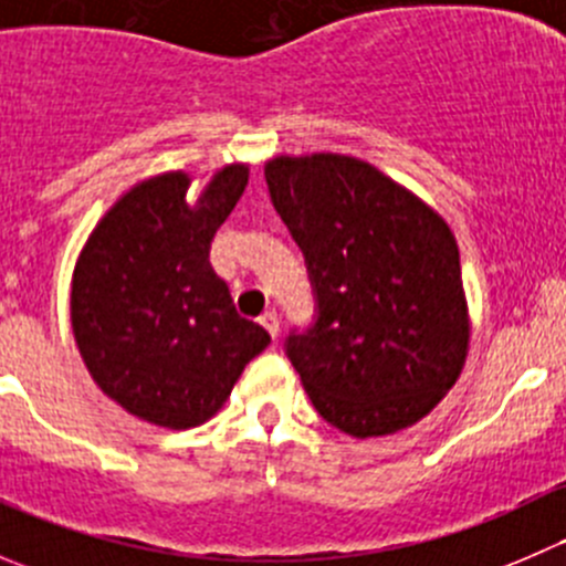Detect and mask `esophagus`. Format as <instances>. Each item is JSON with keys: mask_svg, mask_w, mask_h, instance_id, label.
Segmentation results:
<instances>
[{"mask_svg": "<svg viewBox=\"0 0 566 566\" xmlns=\"http://www.w3.org/2000/svg\"><path fill=\"white\" fill-rule=\"evenodd\" d=\"M260 323H262V328L268 331V334H271V336H279V317H276V312H273V310L262 312Z\"/></svg>", "mask_w": 566, "mask_h": 566, "instance_id": "34e87169", "label": "esophagus"}]
</instances>
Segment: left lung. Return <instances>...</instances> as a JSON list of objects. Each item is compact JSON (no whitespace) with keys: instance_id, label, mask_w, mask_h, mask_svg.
<instances>
[{"instance_id":"obj_1","label":"left lung","mask_w":566,"mask_h":566,"mask_svg":"<svg viewBox=\"0 0 566 566\" xmlns=\"http://www.w3.org/2000/svg\"><path fill=\"white\" fill-rule=\"evenodd\" d=\"M304 251L317 317L287 336L312 405L353 438L424 419L468 356L460 251L447 221L373 164L336 153L265 164Z\"/></svg>"}]
</instances>
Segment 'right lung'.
Listing matches in <instances>:
<instances>
[{
    "label": "right lung",
    "mask_w": 566,
    "mask_h": 566,
    "mask_svg": "<svg viewBox=\"0 0 566 566\" xmlns=\"http://www.w3.org/2000/svg\"><path fill=\"white\" fill-rule=\"evenodd\" d=\"M249 182L247 164L210 177L164 172L125 191L73 268L71 325L90 375L130 416L188 430L219 413L243 367L268 347L210 265V243Z\"/></svg>",
    "instance_id": "obj_1"
}]
</instances>
